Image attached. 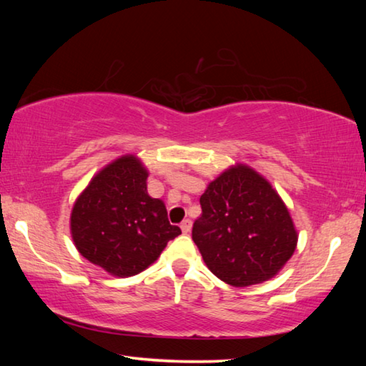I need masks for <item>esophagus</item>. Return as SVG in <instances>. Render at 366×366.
I'll return each instance as SVG.
<instances>
[{
  "mask_svg": "<svg viewBox=\"0 0 366 366\" xmlns=\"http://www.w3.org/2000/svg\"><path fill=\"white\" fill-rule=\"evenodd\" d=\"M181 229H182L184 234H189L190 229H192V220H189V219L182 220V223H181Z\"/></svg>",
  "mask_w": 366,
  "mask_h": 366,
  "instance_id": "1",
  "label": "esophagus"
}]
</instances>
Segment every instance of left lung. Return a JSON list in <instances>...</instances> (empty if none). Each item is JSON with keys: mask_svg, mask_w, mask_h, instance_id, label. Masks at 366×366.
Listing matches in <instances>:
<instances>
[{"mask_svg": "<svg viewBox=\"0 0 366 366\" xmlns=\"http://www.w3.org/2000/svg\"><path fill=\"white\" fill-rule=\"evenodd\" d=\"M192 237L206 266L236 287L274 278L297 247L285 201L266 177L236 163L207 184Z\"/></svg>", "mask_w": 366, "mask_h": 366, "instance_id": "1", "label": "left lung"}]
</instances>
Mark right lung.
<instances>
[{"mask_svg":"<svg viewBox=\"0 0 366 366\" xmlns=\"http://www.w3.org/2000/svg\"><path fill=\"white\" fill-rule=\"evenodd\" d=\"M149 171L134 154L121 155L92 176L71 212V234L83 258L113 277H132L157 261L181 234L167 207L147 193Z\"/></svg>","mask_w":366,"mask_h":366,"instance_id":"add662e5","label":"right lung"}]
</instances>
